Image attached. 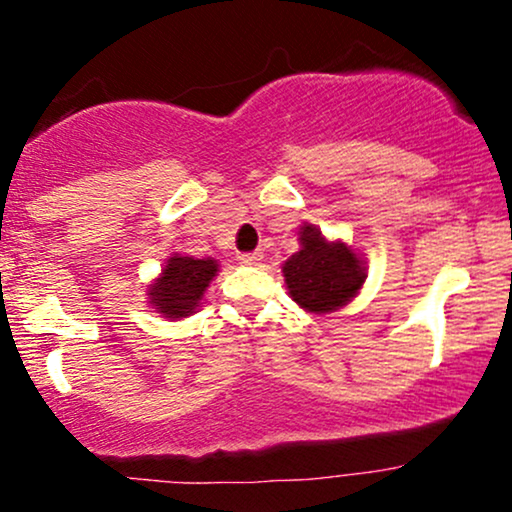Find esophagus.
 <instances>
[{
	"instance_id": "esophagus-1",
	"label": "esophagus",
	"mask_w": 512,
	"mask_h": 512,
	"mask_svg": "<svg viewBox=\"0 0 512 512\" xmlns=\"http://www.w3.org/2000/svg\"><path fill=\"white\" fill-rule=\"evenodd\" d=\"M240 264H248V267H255V264L262 262V252H243V255L238 257Z\"/></svg>"
}]
</instances>
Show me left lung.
<instances>
[{"label":"left lung","instance_id":"left-lung-1","mask_svg":"<svg viewBox=\"0 0 512 512\" xmlns=\"http://www.w3.org/2000/svg\"><path fill=\"white\" fill-rule=\"evenodd\" d=\"M301 250L284 262L286 289L303 310L334 313L358 296L366 281V262L344 240H330L313 223L298 228Z\"/></svg>","mask_w":512,"mask_h":512}]
</instances>
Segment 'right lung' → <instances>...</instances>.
<instances>
[{"instance_id":"add662e5","label":"right lung","mask_w":512,"mask_h":512,"mask_svg":"<svg viewBox=\"0 0 512 512\" xmlns=\"http://www.w3.org/2000/svg\"><path fill=\"white\" fill-rule=\"evenodd\" d=\"M219 272V262L211 257H190V255H170L163 264L161 274L146 289L149 305L158 315L168 320H182L197 313L202 305L204 291L214 281Z\"/></svg>"}]
</instances>
